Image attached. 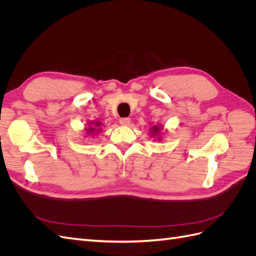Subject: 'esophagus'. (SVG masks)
<instances>
[{
	"label": "esophagus",
	"instance_id": "obj_1",
	"mask_svg": "<svg viewBox=\"0 0 256 256\" xmlns=\"http://www.w3.org/2000/svg\"><path fill=\"white\" fill-rule=\"evenodd\" d=\"M131 122V120L129 118H122L120 120V124L122 126H129Z\"/></svg>",
	"mask_w": 256,
	"mask_h": 256
}]
</instances>
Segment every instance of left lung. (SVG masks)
Masks as SVG:
<instances>
[{"mask_svg":"<svg viewBox=\"0 0 256 256\" xmlns=\"http://www.w3.org/2000/svg\"><path fill=\"white\" fill-rule=\"evenodd\" d=\"M161 129H162V127L161 126H152V128H150V136H157L158 138V140L160 141L161 138H160V131H161Z\"/></svg>","mask_w":256,"mask_h":256,"instance_id":"obj_1","label":"left lung"}]
</instances>
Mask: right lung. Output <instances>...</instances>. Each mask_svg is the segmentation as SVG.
I'll use <instances>...</instances> for the list:
<instances>
[{
    "instance_id": "1",
    "label": "right lung",
    "mask_w": 256,
    "mask_h": 256,
    "mask_svg": "<svg viewBox=\"0 0 256 256\" xmlns=\"http://www.w3.org/2000/svg\"><path fill=\"white\" fill-rule=\"evenodd\" d=\"M90 127L85 128V130H86V134H95V131L96 132H98V131H100V126H102V124H100L99 122H90Z\"/></svg>"
}]
</instances>
